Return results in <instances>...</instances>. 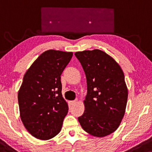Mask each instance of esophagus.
I'll list each match as a JSON object with an SVG mask.
<instances>
[{"mask_svg": "<svg viewBox=\"0 0 152 152\" xmlns=\"http://www.w3.org/2000/svg\"><path fill=\"white\" fill-rule=\"evenodd\" d=\"M77 103V100H71V101H69V104H70V105H74V104H75Z\"/></svg>", "mask_w": 152, "mask_h": 152, "instance_id": "1", "label": "esophagus"}]
</instances>
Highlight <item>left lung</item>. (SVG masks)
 <instances>
[{
  "mask_svg": "<svg viewBox=\"0 0 152 152\" xmlns=\"http://www.w3.org/2000/svg\"><path fill=\"white\" fill-rule=\"evenodd\" d=\"M75 55L84 69L88 87L85 111L78 121L90 135L108 136L118 129L125 114L128 89L124 72L113 58L99 49Z\"/></svg>",
  "mask_w": 152,
  "mask_h": 152,
  "instance_id": "obj_1",
  "label": "left lung"
}]
</instances>
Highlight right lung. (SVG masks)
<instances>
[{
    "instance_id": "1",
    "label": "right lung",
    "mask_w": 152,
    "mask_h": 152,
    "mask_svg": "<svg viewBox=\"0 0 152 152\" xmlns=\"http://www.w3.org/2000/svg\"><path fill=\"white\" fill-rule=\"evenodd\" d=\"M72 52L49 49L41 54L23 76L18 90L20 116L34 137L48 140L57 135L67 114L61 75Z\"/></svg>"
}]
</instances>
